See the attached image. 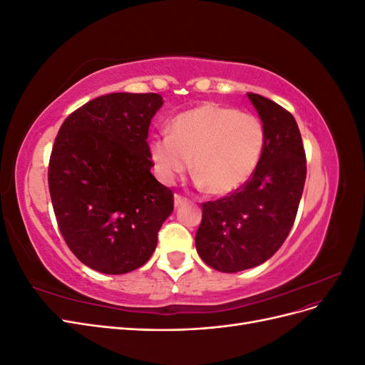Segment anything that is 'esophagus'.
<instances>
[{
  "label": "esophagus",
  "mask_w": 365,
  "mask_h": 365,
  "mask_svg": "<svg viewBox=\"0 0 365 365\" xmlns=\"http://www.w3.org/2000/svg\"><path fill=\"white\" fill-rule=\"evenodd\" d=\"M184 202H187V197H184V196L180 195V193H175V207H180V205H182Z\"/></svg>",
  "instance_id": "34e87169"
}]
</instances>
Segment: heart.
<instances>
[{"label":"heart","mask_w":365,"mask_h":365,"mask_svg":"<svg viewBox=\"0 0 365 365\" xmlns=\"http://www.w3.org/2000/svg\"><path fill=\"white\" fill-rule=\"evenodd\" d=\"M264 145L260 120L248 113L213 103L176 115L169 135L150 140V158L160 178L172 182L190 168L197 182L216 196H227L247 184Z\"/></svg>","instance_id":"1"}]
</instances>
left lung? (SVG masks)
I'll return each mask as SVG.
<instances>
[{
	"instance_id": "8db88e82",
	"label": "left lung",
	"mask_w": 365,
	"mask_h": 365,
	"mask_svg": "<svg viewBox=\"0 0 365 365\" xmlns=\"http://www.w3.org/2000/svg\"><path fill=\"white\" fill-rule=\"evenodd\" d=\"M263 123L259 164L237 192L202 204L195 244L216 271L237 272L272 257L288 237L306 181V153L294 115L248 93Z\"/></svg>"
}]
</instances>
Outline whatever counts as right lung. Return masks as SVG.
I'll list each match as a JSON object with an SVG mask.
<instances>
[{"mask_svg": "<svg viewBox=\"0 0 365 365\" xmlns=\"http://www.w3.org/2000/svg\"><path fill=\"white\" fill-rule=\"evenodd\" d=\"M155 93H113L62 123L48 163V189L61 235L86 267L125 274L145 264L173 212V192L150 173Z\"/></svg>", "mask_w": 365, "mask_h": 365, "instance_id": "right-lung-1", "label": "right lung"}]
</instances>
